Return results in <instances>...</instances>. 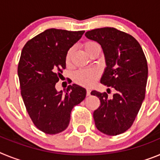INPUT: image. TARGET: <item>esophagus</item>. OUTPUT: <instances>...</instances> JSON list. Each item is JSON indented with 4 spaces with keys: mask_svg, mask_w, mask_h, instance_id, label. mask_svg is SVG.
<instances>
[{
    "mask_svg": "<svg viewBox=\"0 0 160 160\" xmlns=\"http://www.w3.org/2000/svg\"><path fill=\"white\" fill-rule=\"evenodd\" d=\"M86 90H87V95L89 96L90 95V90L89 88H87L86 89Z\"/></svg>",
    "mask_w": 160,
    "mask_h": 160,
    "instance_id": "obj_1",
    "label": "esophagus"
}]
</instances>
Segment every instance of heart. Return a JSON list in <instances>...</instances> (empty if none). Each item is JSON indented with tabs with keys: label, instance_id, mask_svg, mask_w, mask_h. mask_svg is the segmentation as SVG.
<instances>
[{
	"label": "heart",
	"instance_id": "b5f03b06",
	"mask_svg": "<svg viewBox=\"0 0 160 160\" xmlns=\"http://www.w3.org/2000/svg\"><path fill=\"white\" fill-rule=\"evenodd\" d=\"M97 47H99V45L94 41H87L84 44V49L87 53ZM72 54H73V49H68L66 57H65L66 65H70L71 62ZM99 75V70H98L97 68H85V69H81L76 71L73 75V78L78 84L89 87L97 81Z\"/></svg>",
	"mask_w": 160,
	"mask_h": 160
}]
</instances>
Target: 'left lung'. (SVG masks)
Here are the masks:
<instances>
[{
  "label": "left lung",
  "mask_w": 160,
  "mask_h": 160,
  "mask_svg": "<svg viewBox=\"0 0 160 160\" xmlns=\"http://www.w3.org/2000/svg\"><path fill=\"white\" fill-rule=\"evenodd\" d=\"M86 36L102 46L107 68L101 83L115 90L111 98L106 92L91 91V95H96L100 101L93 114L94 123L103 134L120 135L134 123L145 98L147 58L134 37L115 28L93 29L87 31Z\"/></svg>",
  "instance_id": "1"
}]
</instances>
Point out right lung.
I'll return each mask as SVG.
<instances>
[{
    "label": "right lung",
    "mask_w": 160,
    "mask_h": 160,
    "mask_svg": "<svg viewBox=\"0 0 160 160\" xmlns=\"http://www.w3.org/2000/svg\"><path fill=\"white\" fill-rule=\"evenodd\" d=\"M84 32L46 29L22 49L18 67L21 94L33 124L48 135L65 131L72 109L86 97V90L76 84L68 86L64 94L55 89L66 69V52Z\"/></svg>",
    "instance_id": "add662e5"
}]
</instances>
